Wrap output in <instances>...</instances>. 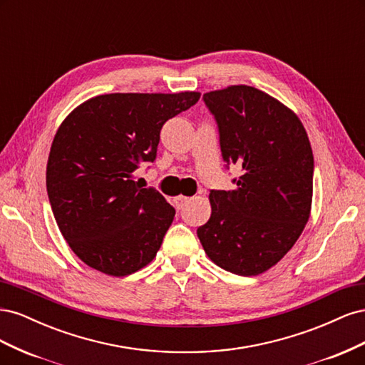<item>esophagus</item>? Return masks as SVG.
<instances>
[{
	"label": "esophagus",
	"instance_id": "esophagus-1",
	"mask_svg": "<svg viewBox=\"0 0 365 365\" xmlns=\"http://www.w3.org/2000/svg\"><path fill=\"white\" fill-rule=\"evenodd\" d=\"M192 201V197H187V196H178L176 197V205H178V208L181 210L182 207H185L187 204H189Z\"/></svg>",
	"mask_w": 365,
	"mask_h": 365
}]
</instances>
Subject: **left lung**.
Wrapping results in <instances>:
<instances>
[{
  "label": "left lung",
  "instance_id": "1",
  "mask_svg": "<svg viewBox=\"0 0 365 365\" xmlns=\"http://www.w3.org/2000/svg\"><path fill=\"white\" fill-rule=\"evenodd\" d=\"M215 117L222 158L240 168L235 190H212V216L197 237L217 267L257 275L288 252L309 219L314 155L302 121L247 85L202 96Z\"/></svg>",
  "mask_w": 365,
  "mask_h": 365
}]
</instances>
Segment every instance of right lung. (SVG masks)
<instances>
[{
  "mask_svg": "<svg viewBox=\"0 0 365 365\" xmlns=\"http://www.w3.org/2000/svg\"><path fill=\"white\" fill-rule=\"evenodd\" d=\"M200 93L105 94L82 103L54 135L47 193L70 248L88 267L123 277L155 257L175 208L153 187L134 180L157 158L169 118Z\"/></svg>",
  "mask_w": 365,
  "mask_h": 365,
  "instance_id": "obj_1",
  "label": "right lung"
}]
</instances>
